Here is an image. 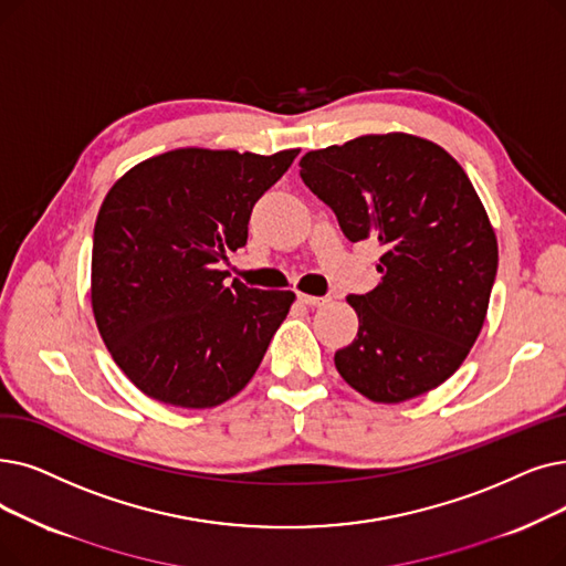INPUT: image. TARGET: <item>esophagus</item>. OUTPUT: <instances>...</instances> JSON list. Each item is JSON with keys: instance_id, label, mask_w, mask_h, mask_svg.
Segmentation results:
<instances>
[{"instance_id": "esophagus-1", "label": "esophagus", "mask_w": 566, "mask_h": 566, "mask_svg": "<svg viewBox=\"0 0 566 566\" xmlns=\"http://www.w3.org/2000/svg\"><path fill=\"white\" fill-rule=\"evenodd\" d=\"M298 301L303 305H310V307H318V305L328 303V298H324V296H310V293H298Z\"/></svg>"}]
</instances>
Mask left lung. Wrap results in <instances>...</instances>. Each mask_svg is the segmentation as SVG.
I'll use <instances>...</instances> for the list:
<instances>
[{"label": "left lung", "instance_id": "obj_1", "mask_svg": "<svg viewBox=\"0 0 566 566\" xmlns=\"http://www.w3.org/2000/svg\"><path fill=\"white\" fill-rule=\"evenodd\" d=\"M301 178L352 242L384 250L381 282L347 296L356 339L335 367L373 402L444 384L474 347L497 273V238L462 166L432 140L367 134L301 159Z\"/></svg>", "mask_w": 566, "mask_h": 566}]
</instances>
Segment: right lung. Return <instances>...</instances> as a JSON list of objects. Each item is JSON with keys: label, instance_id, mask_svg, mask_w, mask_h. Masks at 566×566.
<instances>
[{"label": "right lung", "instance_id": "right-lung-1", "mask_svg": "<svg viewBox=\"0 0 566 566\" xmlns=\"http://www.w3.org/2000/svg\"><path fill=\"white\" fill-rule=\"evenodd\" d=\"M298 153L178 147L108 189L94 224L92 312L147 398L210 409L259 370L296 293L227 286L217 263L244 248L254 203Z\"/></svg>", "mask_w": 566, "mask_h": 566}]
</instances>
